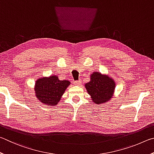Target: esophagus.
<instances>
[{"instance_id": "34e87169", "label": "esophagus", "mask_w": 154, "mask_h": 154, "mask_svg": "<svg viewBox=\"0 0 154 154\" xmlns=\"http://www.w3.org/2000/svg\"><path fill=\"white\" fill-rule=\"evenodd\" d=\"M81 80H76V81L74 82V85H80L81 84Z\"/></svg>"}]
</instances>
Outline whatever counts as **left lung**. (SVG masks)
<instances>
[{
    "instance_id": "obj_1",
    "label": "left lung",
    "mask_w": 154,
    "mask_h": 154,
    "mask_svg": "<svg viewBox=\"0 0 154 154\" xmlns=\"http://www.w3.org/2000/svg\"><path fill=\"white\" fill-rule=\"evenodd\" d=\"M115 82L111 78L94 72L91 75V81L85 85L86 89L91 95L93 102L102 104L112 97L115 89Z\"/></svg>"
}]
</instances>
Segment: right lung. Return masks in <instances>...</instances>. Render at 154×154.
I'll use <instances>...</instances> for the list:
<instances>
[{
	"label": "right lung",
	"instance_id": "add662e5",
	"mask_svg": "<svg viewBox=\"0 0 154 154\" xmlns=\"http://www.w3.org/2000/svg\"><path fill=\"white\" fill-rule=\"evenodd\" d=\"M69 84L68 80H59L55 75L40 79L35 84L36 96L42 103L55 106L60 101Z\"/></svg>",
	"mask_w": 154,
	"mask_h": 154
}]
</instances>
